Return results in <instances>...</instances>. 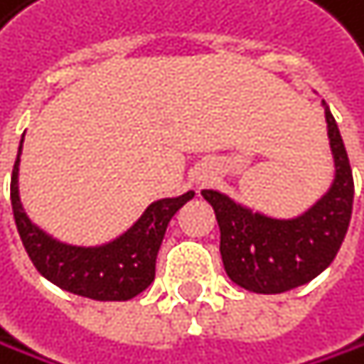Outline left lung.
I'll use <instances>...</instances> for the list:
<instances>
[{"instance_id": "left-lung-1", "label": "left lung", "mask_w": 364, "mask_h": 364, "mask_svg": "<svg viewBox=\"0 0 364 364\" xmlns=\"http://www.w3.org/2000/svg\"><path fill=\"white\" fill-rule=\"evenodd\" d=\"M326 106V102H323ZM334 182L315 206L295 219H271L232 202L219 191H202L221 230V260L228 278L254 293H284L317 278L334 260L352 219L354 178L336 121L326 106Z\"/></svg>"}]
</instances>
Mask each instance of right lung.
<instances>
[{
  "label": "right lung",
  "mask_w": 364,
  "mask_h": 364,
  "mask_svg": "<svg viewBox=\"0 0 364 364\" xmlns=\"http://www.w3.org/2000/svg\"><path fill=\"white\" fill-rule=\"evenodd\" d=\"M19 154L10 180L14 223L36 271L56 287L100 301H125L143 293L156 276V256L171 217L193 199V191L180 197L158 199L119 239L100 247L60 243L36 228L26 215L19 197Z\"/></svg>",
  "instance_id": "obj_1"
}]
</instances>
